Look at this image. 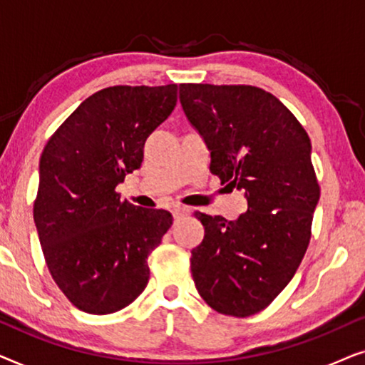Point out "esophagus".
<instances>
[{"instance_id":"34e87169","label":"esophagus","mask_w":365,"mask_h":365,"mask_svg":"<svg viewBox=\"0 0 365 365\" xmlns=\"http://www.w3.org/2000/svg\"><path fill=\"white\" fill-rule=\"evenodd\" d=\"M186 214H189V209H187V207H184V206L173 207V216H174V219H178V217H181V216H186Z\"/></svg>"}]
</instances>
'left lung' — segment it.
<instances>
[{"instance_id": "8db88e82", "label": "left lung", "mask_w": 365, "mask_h": 365, "mask_svg": "<svg viewBox=\"0 0 365 365\" xmlns=\"http://www.w3.org/2000/svg\"><path fill=\"white\" fill-rule=\"evenodd\" d=\"M179 101L211 153L209 171L247 201L234 221L196 212L204 239L191 251L194 284L214 311L252 316L287 286L309 246L321 196L311 139L261 88L179 84Z\"/></svg>"}]
</instances>
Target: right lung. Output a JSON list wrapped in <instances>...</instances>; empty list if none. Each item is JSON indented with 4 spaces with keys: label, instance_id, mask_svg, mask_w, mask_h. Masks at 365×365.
I'll use <instances>...</instances> for the list:
<instances>
[{
    "label": "right lung",
    "instance_id": "add662e5",
    "mask_svg": "<svg viewBox=\"0 0 365 365\" xmlns=\"http://www.w3.org/2000/svg\"><path fill=\"white\" fill-rule=\"evenodd\" d=\"M176 101L178 84L101 89L41 154L34 226L54 282L84 312L121 311L149 281L148 256L173 216L123 201L116 186L141 168L144 143Z\"/></svg>",
    "mask_w": 365,
    "mask_h": 365
}]
</instances>
